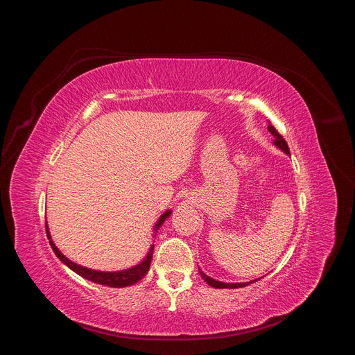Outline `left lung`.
Returning a JSON list of instances; mask_svg holds the SVG:
<instances>
[{"label":"left lung","mask_w":355,"mask_h":355,"mask_svg":"<svg viewBox=\"0 0 355 355\" xmlns=\"http://www.w3.org/2000/svg\"><path fill=\"white\" fill-rule=\"evenodd\" d=\"M268 130H270V133L274 136V144L278 147V148H281L284 153H286L288 156H291V153H289V147H288V143L285 141V139L277 132V129L271 125V122H270V125H268ZM199 274H200V277L205 279V282L208 284V285H211V286H214V288H219V289H223V288H229V289H234V288H243V286H245V285H248V284H252L254 281H257V279H254V281H250V282H240V284H227V282H220V281H216V279H214V278H211V277H208L205 272H202L200 270H199ZM260 279V278H259Z\"/></svg>","instance_id":"1"}]
</instances>
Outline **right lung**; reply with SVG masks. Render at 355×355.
Instances as JSON below:
<instances>
[{
  "label": "right lung",
  "mask_w": 355,
  "mask_h": 355,
  "mask_svg": "<svg viewBox=\"0 0 355 355\" xmlns=\"http://www.w3.org/2000/svg\"><path fill=\"white\" fill-rule=\"evenodd\" d=\"M171 215V211H166L160 219L157 220L156 226H155V232H157L160 229V226L164 223V220ZM46 233H47V239H49V243L50 245H52L55 254L58 256V259L64 263L70 270H73L74 272H77L78 275H81L83 278L91 281V282H95V284H99V285H107V286H111V288H125V286H129V285H133L136 282H139L148 271L150 268V263H151V257H153V248H155V244H151L147 256L143 261H140L137 266L132 267V268H128V270H122V271H114V272H105V271H96V270H91V268H87V267H83V266H78L76 263H73L71 260H69L63 252L56 247V244L53 243L52 237H50V233H49V227H47V223H46Z\"/></svg>",
  "instance_id": "1"
}]
</instances>
